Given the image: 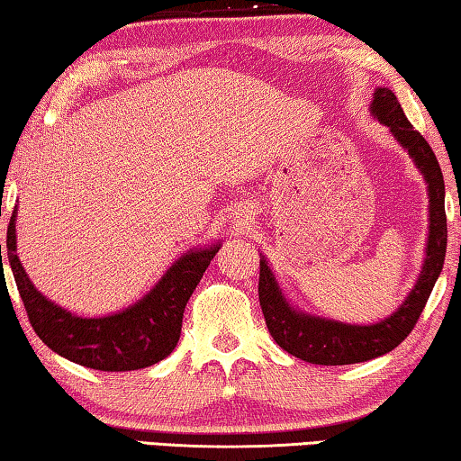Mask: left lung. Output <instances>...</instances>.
<instances>
[{"mask_svg": "<svg viewBox=\"0 0 461 461\" xmlns=\"http://www.w3.org/2000/svg\"><path fill=\"white\" fill-rule=\"evenodd\" d=\"M371 113L406 148L429 185L427 258L414 288L393 315L373 325H348L301 313L290 307L270 266L261 255L258 290L267 330L280 348L311 365H354L392 352L414 330L430 290L443 270L445 251H447V216H445L443 173L433 148L408 122L402 104L389 88L375 90Z\"/></svg>", "mask_w": 461, "mask_h": 461, "instance_id": "8db88e82", "label": "left lung"}]
</instances>
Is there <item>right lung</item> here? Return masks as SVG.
I'll return each mask as SVG.
<instances>
[{"label": "right lung", "mask_w": 461, "mask_h": 461, "mask_svg": "<svg viewBox=\"0 0 461 461\" xmlns=\"http://www.w3.org/2000/svg\"><path fill=\"white\" fill-rule=\"evenodd\" d=\"M8 259L32 330L53 352L96 371H136L157 365L175 350L183 311L203 272L221 249H189L144 299L119 313L77 317L41 294L16 253V210L8 224Z\"/></svg>", "instance_id": "right-lung-1"}]
</instances>
